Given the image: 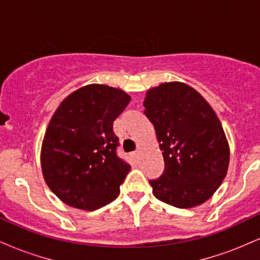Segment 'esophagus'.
<instances>
[{"instance_id":"1","label":"esophagus","mask_w":260,"mask_h":260,"mask_svg":"<svg viewBox=\"0 0 260 260\" xmlns=\"http://www.w3.org/2000/svg\"><path fill=\"white\" fill-rule=\"evenodd\" d=\"M131 157H132L133 160L138 161V159H139V153H138V151H133V153H131Z\"/></svg>"}]
</instances>
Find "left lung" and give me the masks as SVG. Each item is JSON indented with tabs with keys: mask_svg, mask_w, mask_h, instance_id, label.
I'll use <instances>...</instances> for the list:
<instances>
[{
	"mask_svg": "<svg viewBox=\"0 0 260 260\" xmlns=\"http://www.w3.org/2000/svg\"><path fill=\"white\" fill-rule=\"evenodd\" d=\"M143 105L162 150V174L149 180L157 199L184 209L213 196L228 174L230 150L216 113L183 83H164Z\"/></svg>",
	"mask_w": 260,
	"mask_h": 260,
	"instance_id": "1",
	"label": "left lung"
}]
</instances>
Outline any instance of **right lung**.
<instances>
[{
  "instance_id": "add662e5",
  "label": "right lung",
  "mask_w": 260,
  "mask_h": 260,
  "mask_svg": "<svg viewBox=\"0 0 260 260\" xmlns=\"http://www.w3.org/2000/svg\"><path fill=\"white\" fill-rule=\"evenodd\" d=\"M131 96L107 85L83 86L62 101L45 133L41 169L66 204L95 210L115 201L131 165L117 155L113 121Z\"/></svg>"
}]
</instances>
